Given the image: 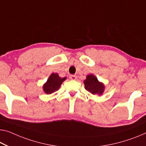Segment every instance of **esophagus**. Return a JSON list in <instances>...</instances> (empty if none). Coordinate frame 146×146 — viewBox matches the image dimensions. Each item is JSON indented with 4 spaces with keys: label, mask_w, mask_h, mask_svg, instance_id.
<instances>
[{
    "label": "esophagus",
    "mask_w": 146,
    "mask_h": 146,
    "mask_svg": "<svg viewBox=\"0 0 146 146\" xmlns=\"http://www.w3.org/2000/svg\"><path fill=\"white\" fill-rule=\"evenodd\" d=\"M69 78H70V79L72 80H76L77 79V76H75V75H70L69 76Z\"/></svg>",
    "instance_id": "1"
}]
</instances>
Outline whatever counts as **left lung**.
<instances>
[{
	"instance_id": "obj_1",
	"label": "left lung",
	"mask_w": 146,
	"mask_h": 146,
	"mask_svg": "<svg viewBox=\"0 0 146 146\" xmlns=\"http://www.w3.org/2000/svg\"><path fill=\"white\" fill-rule=\"evenodd\" d=\"M84 84L86 90L93 95H95V94L101 95L104 91V85L98 82L97 78L93 74L87 76L86 80L84 81Z\"/></svg>"
}]
</instances>
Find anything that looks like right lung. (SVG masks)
Listing matches in <instances>:
<instances>
[{
    "instance_id": "right-lung-1",
    "label": "right lung",
    "mask_w": 146,
    "mask_h": 146,
    "mask_svg": "<svg viewBox=\"0 0 146 146\" xmlns=\"http://www.w3.org/2000/svg\"><path fill=\"white\" fill-rule=\"evenodd\" d=\"M65 80L66 78H60L57 74H51L47 82L43 86L44 92L46 94H51L58 91L62 83Z\"/></svg>"
}]
</instances>
